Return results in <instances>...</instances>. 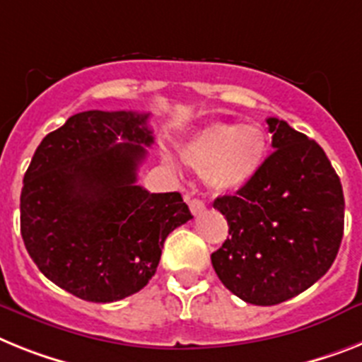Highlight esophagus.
<instances>
[{"mask_svg":"<svg viewBox=\"0 0 362 362\" xmlns=\"http://www.w3.org/2000/svg\"><path fill=\"white\" fill-rule=\"evenodd\" d=\"M189 209H191V214H193V215H200L206 209V206H204V202H202V200L191 199L189 200Z\"/></svg>","mask_w":362,"mask_h":362,"instance_id":"34e87169","label":"esophagus"}]
</instances>
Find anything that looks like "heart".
<instances>
[{
    "mask_svg": "<svg viewBox=\"0 0 362 362\" xmlns=\"http://www.w3.org/2000/svg\"><path fill=\"white\" fill-rule=\"evenodd\" d=\"M265 156L267 136L257 124H208L182 145V160L206 175L208 186L217 193L250 184Z\"/></svg>",
    "mask_w": 362,
    "mask_h": 362,
    "instance_id": "obj_1",
    "label": "heart"
}]
</instances>
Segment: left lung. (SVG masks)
Segmentation results:
<instances>
[{"label":"left lung","instance_id":"left-lung-1","mask_svg":"<svg viewBox=\"0 0 362 362\" xmlns=\"http://www.w3.org/2000/svg\"><path fill=\"white\" fill-rule=\"evenodd\" d=\"M274 153L256 178L214 208L230 238L211 254L228 291L254 305H276L326 274L344 233L341 178L324 148L276 117H269Z\"/></svg>","mask_w":362,"mask_h":362}]
</instances>
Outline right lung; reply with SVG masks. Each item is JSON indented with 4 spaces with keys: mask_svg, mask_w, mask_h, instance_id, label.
Returning <instances> with one entry per match:
<instances>
[{
    "mask_svg": "<svg viewBox=\"0 0 362 362\" xmlns=\"http://www.w3.org/2000/svg\"><path fill=\"white\" fill-rule=\"evenodd\" d=\"M148 114L88 110L42 139L23 176L20 228L29 256L60 289L108 303L156 272L167 235L193 218L180 193L138 180ZM122 141H119V138Z\"/></svg>",
    "mask_w": 362,
    "mask_h": 362,
    "instance_id": "obj_1",
    "label": "right lung"
}]
</instances>
